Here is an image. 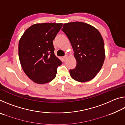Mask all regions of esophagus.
<instances>
[{"label":"esophagus","instance_id":"1","mask_svg":"<svg viewBox=\"0 0 125 125\" xmlns=\"http://www.w3.org/2000/svg\"><path fill=\"white\" fill-rule=\"evenodd\" d=\"M67 58V56H65L64 57H63V61H64V62H65V61H66Z\"/></svg>","mask_w":125,"mask_h":125}]
</instances>
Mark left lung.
Here are the masks:
<instances>
[{
  "label": "left lung",
  "mask_w": 125,
  "mask_h": 125,
  "mask_svg": "<svg viewBox=\"0 0 125 125\" xmlns=\"http://www.w3.org/2000/svg\"><path fill=\"white\" fill-rule=\"evenodd\" d=\"M62 30L72 46L77 65L70 69L71 77L85 82L93 79L100 71L105 60V48L100 33L94 27L82 22L64 24Z\"/></svg>",
  "instance_id": "8db88e82"
}]
</instances>
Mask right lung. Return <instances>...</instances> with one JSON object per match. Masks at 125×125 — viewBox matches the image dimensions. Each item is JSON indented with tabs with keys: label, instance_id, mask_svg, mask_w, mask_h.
<instances>
[{
	"label": "right lung",
	"instance_id": "right-lung-1",
	"mask_svg": "<svg viewBox=\"0 0 125 125\" xmlns=\"http://www.w3.org/2000/svg\"><path fill=\"white\" fill-rule=\"evenodd\" d=\"M62 24L42 23L32 25L25 31L19 43V57L23 71L37 84L54 79L62 62L55 56L53 41Z\"/></svg>",
	"mask_w": 125,
	"mask_h": 125
}]
</instances>
